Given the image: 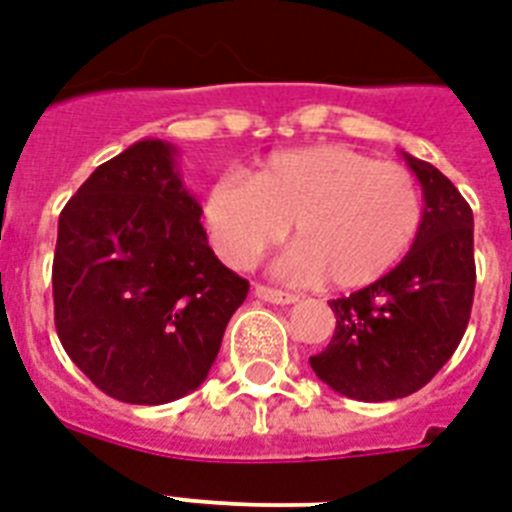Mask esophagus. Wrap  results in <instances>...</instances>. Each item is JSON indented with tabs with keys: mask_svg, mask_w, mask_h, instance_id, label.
<instances>
[{
	"mask_svg": "<svg viewBox=\"0 0 512 512\" xmlns=\"http://www.w3.org/2000/svg\"><path fill=\"white\" fill-rule=\"evenodd\" d=\"M255 297L270 302V305H294L297 302V294L284 292V289H270V286H255Z\"/></svg>",
	"mask_w": 512,
	"mask_h": 512,
	"instance_id": "1",
	"label": "esophagus"
}]
</instances>
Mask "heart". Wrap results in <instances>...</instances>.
Here are the masks:
<instances>
[{"label":"heart","mask_w":512,"mask_h":512,"mask_svg":"<svg viewBox=\"0 0 512 512\" xmlns=\"http://www.w3.org/2000/svg\"><path fill=\"white\" fill-rule=\"evenodd\" d=\"M202 218L218 255L247 268L289 234L299 242L281 260L297 278L355 289L386 276L413 247L423 218L410 170L339 144L278 152L249 181L220 176Z\"/></svg>","instance_id":"b5f03b06"}]
</instances>
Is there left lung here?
<instances>
[{
  "label": "left lung",
  "instance_id": "8db88e82",
  "mask_svg": "<svg viewBox=\"0 0 512 512\" xmlns=\"http://www.w3.org/2000/svg\"><path fill=\"white\" fill-rule=\"evenodd\" d=\"M421 181L423 218L413 247L386 276L331 299V342L310 357L315 376L360 402L418 392L458 350L471 318L473 213L444 173L402 152Z\"/></svg>",
  "mask_w": 512,
  "mask_h": 512
}]
</instances>
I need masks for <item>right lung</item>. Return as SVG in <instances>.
I'll return each mask as SVG.
<instances>
[{"label":"right lung","instance_id":"right-lung-1","mask_svg":"<svg viewBox=\"0 0 512 512\" xmlns=\"http://www.w3.org/2000/svg\"><path fill=\"white\" fill-rule=\"evenodd\" d=\"M176 157L170 141H136L83 181L57 226V336L91 384L131 405L194 392L249 292L207 244Z\"/></svg>","mask_w":512,"mask_h":512}]
</instances>
